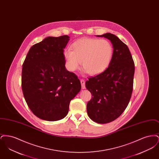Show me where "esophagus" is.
<instances>
[{"label":"esophagus","instance_id":"obj_1","mask_svg":"<svg viewBox=\"0 0 159 159\" xmlns=\"http://www.w3.org/2000/svg\"><path fill=\"white\" fill-rule=\"evenodd\" d=\"M80 83H81V84H82V88L83 89H86V86H85V82H84V80H83V79L80 80Z\"/></svg>","mask_w":159,"mask_h":159}]
</instances>
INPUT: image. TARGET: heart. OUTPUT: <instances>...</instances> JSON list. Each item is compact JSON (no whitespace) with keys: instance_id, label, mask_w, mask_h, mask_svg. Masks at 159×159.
<instances>
[{"instance_id":"obj_1","label":"heart","mask_w":159,"mask_h":159,"mask_svg":"<svg viewBox=\"0 0 159 159\" xmlns=\"http://www.w3.org/2000/svg\"><path fill=\"white\" fill-rule=\"evenodd\" d=\"M71 49L63 53L66 66L71 71L82 68L91 76L102 73L110 66L113 55V47L105 39L84 38L75 42Z\"/></svg>"}]
</instances>
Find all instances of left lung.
Returning <instances> with one entry per match:
<instances>
[{"label":"left lung","mask_w":159,"mask_h":159,"mask_svg":"<svg viewBox=\"0 0 159 159\" xmlns=\"http://www.w3.org/2000/svg\"><path fill=\"white\" fill-rule=\"evenodd\" d=\"M97 36L110 40L113 55L104 72L86 82V88L92 95L87 104V113L93 121L105 124L117 119L128 105L135 66L128 47L116 36L107 33Z\"/></svg>","instance_id":"obj_1"}]
</instances>
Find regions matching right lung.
Instances as JSON below:
<instances>
[{
  "instance_id": "obj_1",
  "label": "right lung",
  "mask_w": 159,
  "mask_h": 159,
  "mask_svg": "<svg viewBox=\"0 0 159 159\" xmlns=\"http://www.w3.org/2000/svg\"><path fill=\"white\" fill-rule=\"evenodd\" d=\"M48 37L31 47L23 63L21 86L31 111L40 119L57 121L68 114L81 89L77 76L65 67L63 52L70 40Z\"/></svg>"
}]
</instances>
